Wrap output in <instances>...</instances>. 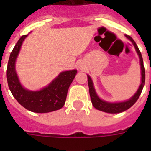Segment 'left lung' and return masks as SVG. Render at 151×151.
Returning a JSON list of instances; mask_svg holds the SVG:
<instances>
[{
    "label": "left lung",
    "instance_id": "1",
    "mask_svg": "<svg viewBox=\"0 0 151 151\" xmlns=\"http://www.w3.org/2000/svg\"><path fill=\"white\" fill-rule=\"evenodd\" d=\"M125 37L132 42L134 47L136 48V52H137V54H138L139 57V59H140L141 75H142L141 84L139 85V88L137 90V92L129 100L124 101V102H120V103H109V102H106V101L101 99L97 96L96 90H95L94 85H93V82H92V78L88 75V88H89V94L92 105H93V106L96 109L101 110V111H103V112L110 113V114H117V113L123 112L124 110L129 109L132 106L134 105V103H136L137 99H139V97L140 96L142 90L143 88V86H144V84H145V69H144V66H143V57H142L140 51L139 49L138 46L136 45V42L134 41V40L131 37L129 36V35H125Z\"/></svg>",
    "mask_w": 151,
    "mask_h": 151
}]
</instances>
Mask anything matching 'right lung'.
<instances>
[{
    "mask_svg": "<svg viewBox=\"0 0 151 151\" xmlns=\"http://www.w3.org/2000/svg\"><path fill=\"white\" fill-rule=\"evenodd\" d=\"M27 35L18 41L11 52L7 67V81L12 94L27 110L35 113H48L61 109L66 102L69 87L75 78L77 70L63 71L40 91H29L20 84L15 72V60Z\"/></svg>",
    "mask_w": 151,
    "mask_h": 151,
    "instance_id": "1",
    "label": "right lung"
}]
</instances>
